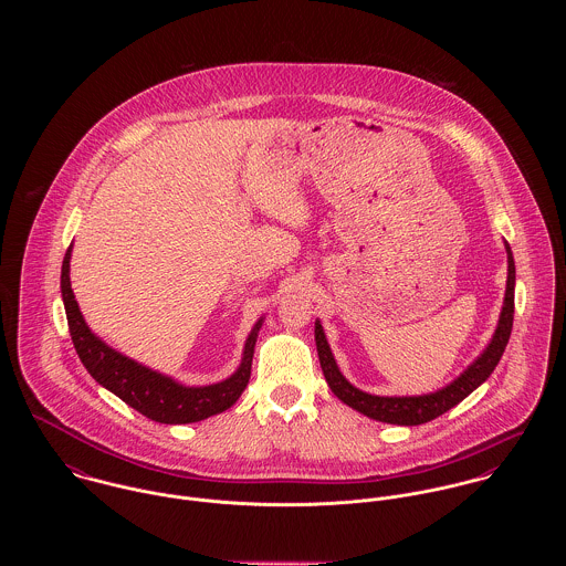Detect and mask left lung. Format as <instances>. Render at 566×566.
I'll return each instance as SVG.
<instances>
[{
    "instance_id": "left-lung-1",
    "label": "left lung",
    "mask_w": 566,
    "mask_h": 566,
    "mask_svg": "<svg viewBox=\"0 0 566 566\" xmlns=\"http://www.w3.org/2000/svg\"><path fill=\"white\" fill-rule=\"evenodd\" d=\"M505 252H507V283H505V296H503V307L499 314V323L490 337V342L485 344L484 350L480 353V357L467 366L464 373H460V377H455L451 384H447L444 388L436 390V392H427V395H416V397H379V395H370L364 392L359 388H355L337 368V361L331 353V346L326 342L323 324L316 321V348H318V357H321V366H323L324 379L328 384V388L333 390V395L342 401V403L357 409L359 413L379 420V422H390V424H405V427H413V424H422L429 422L438 416H442L444 411H449L451 407L462 403L473 390H478L485 379L492 375V370L496 368L510 333H512V321H514V283H516V270H514V256L510 250V243L505 242Z\"/></svg>"
}]
</instances>
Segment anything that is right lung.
<instances>
[{"instance_id": "obj_1", "label": "right lung", "mask_w": 566, "mask_h": 566, "mask_svg": "<svg viewBox=\"0 0 566 566\" xmlns=\"http://www.w3.org/2000/svg\"><path fill=\"white\" fill-rule=\"evenodd\" d=\"M70 259L72 245L67 248L61 270V294L70 323V333L84 368L102 388L119 397L124 403L130 405L146 418L163 424H187L205 420L213 413H222L242 397L250 379L254 344L259 328L263 324V316L248 333L243 344L242 361L231 377L211 386H185L159 370H153L122 355L88 328L72 290Z\"/></svg>"}]
</instances>
